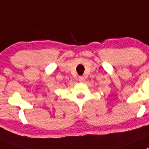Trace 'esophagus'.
Returning a JSON list of instances; mask_svg holds the SVG:
<instances>
[{"label":"esophagus","mask_w":149,"mask_h":149,"mask_svg":"<svg viewBox=\"0 0 149 149\" xmlns=\"http://www.w3.org/2000/svg\"><path fill=\"white\" fill-rule=\"evenodd\" d=\"M79 81H84V77L83 76H79Z\"/></svg>","instance_id":"obj_1"}]
</instances>
